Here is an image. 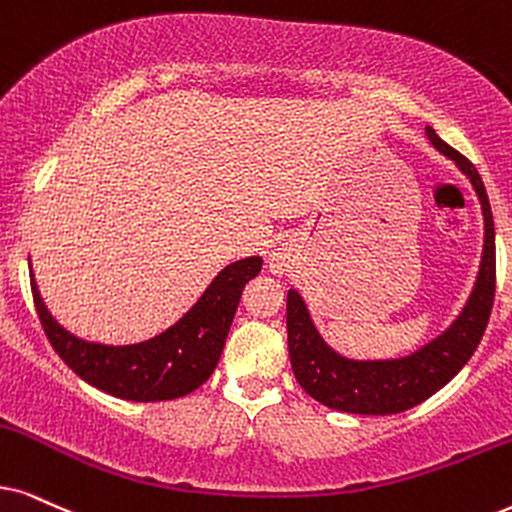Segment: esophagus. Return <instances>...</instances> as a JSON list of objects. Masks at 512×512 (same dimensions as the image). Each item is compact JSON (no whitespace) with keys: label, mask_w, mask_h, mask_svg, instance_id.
Returning <instances> with one entry per match:
<instances>
[{"label":"esophagus","mask_w":512,"mask_h":512,"mask_svg":"<svg viewBox=\"0 0 512 512\" xmlns=\"http://www.w3.org/2000/svg\"><path fill=\"white\" fill-rule=\"evenodd\" d=\"M269 271H271V274H276V276L286 274V271H288V257H286V252H281V250L271 252V257H269Z\"/></svg>","instance_id":"obj_1"}]
</instances>
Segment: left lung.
Listing matches in <instances>:
<instances>
[{
	"label": "left lung",
	"instance_id": "1",
	"mask_svg": "<svg viewBox=\"0 0 512 512\" xmlns=\"http://www.w3.org/2000/svg\"><path fill=\"white\" fill-rule=\"evenodd\" d=\"M425 134L430 144L444 158L454 160L458 170L470 179L482 205L484 248L475 286L461 314L442 335L397 359H352L340 354L323 340L302 295L290 288L286 304L290 364L302 390L328 409L361 416L409 411L442 390L468 364L487 331L496 290V238L489 196L480 172L465 155L444 144L432 127H425Z\"/></svg>",
	"mask_w": 512,
	"mask_h": 512
}]
</instances>
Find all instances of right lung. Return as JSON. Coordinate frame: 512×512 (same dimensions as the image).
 <instances>
[{"instance_id":"obj_1","label":"right lung","mask_w":512,"mask_h":512,"mask_svg":"<svg viewBox=\"0 0 512 512\" xmlns=\"http://www.w3.org/2000/svg\"><path fill=\"white\" fill-rule=\"evenodd\" d=\"M260 269L257 255L226 264L177 323L132 345H106L70 333L44 304L32 264L30 283L51 347L84 383L127 401H167L198 390L215 371L245 283Z\"/></svg>"}]
</instances>
